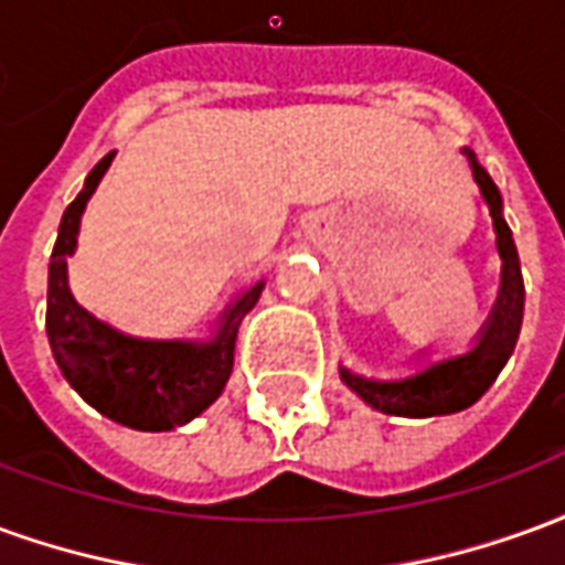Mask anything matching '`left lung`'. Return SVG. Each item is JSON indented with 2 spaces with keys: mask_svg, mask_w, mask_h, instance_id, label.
<instances>
[{
  "mask_svg": "<svg viewBox=\"0 0 565 565\" xmlns=\"http://www.w3.org/2000/svg\"><path fill=\"white\" fill-rule=\"evenodd\" d=\"M462 153L472 166L475 184L481 190L487 209H490V217H493L497 250L499 259H502L497 302L490 308L484 327L472 339L469 351L441 356V360H429V363L417 366L415 372H408L403 379H375V375H363V372H354V369L339 366V375H342L344 384L381 415L438 417L469 408L490 391V384L497 381L502 366L509 363L511 351L518 344V335H521V259H518V247H514V238H511L509 223L502 217V196H499L493 178L487 174V169L478 162L472 150L462 148ZM417 354L429 356V351H417Z\"/></svg>",
  "mask_w": 565,
  "mask_h": 565,
  "instance_id": "8db88e82",
  "label": "left lung"
}]
</instances>
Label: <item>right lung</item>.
I'll return each instance as SVG.
<instances>
[{
    "mask_svg": "<svg viewBox=\"0 0 565 565\" xmlns=\"http://www.w3.org/2000/svg\"><path fill=\"white\" fill-rule=\"evenodd\" d=\"M111 160L115 150L93 166L84 190L63 211L47 266V342L63 379L99 415L141 433H166L190 424L223 393L233 375L238 327L266 281L230 299L209 339H145L87 311L68 287V257L78 247L84 209Z\"/></svg>",
    "mask_w": 565,
    "mask_h": 565,
    "instance_id": "1",
    "label": "right lung"
}]
</instances>
